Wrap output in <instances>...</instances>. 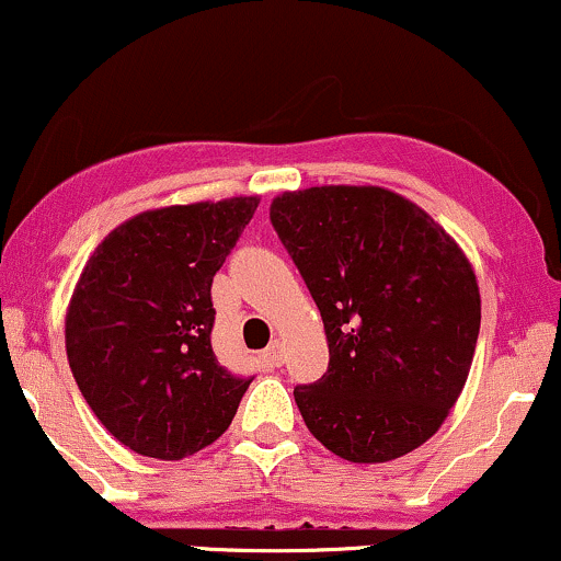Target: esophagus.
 <instances>
[{"label":"esophagus","instance_id":"esophagus-1","mask_svg":"<svg viewBox=\"0 0 561 561\" xmlns=\"http://www.w3.org/2000/svg\"><path fill=\"white\" fill-rule=\"evenodd\" d=\"M265 364H270V366H280L283 364V343L280 341H273L267 345V351H265Z\"/></svg>","mask_w":561,"mask_h":561}]
</instances>
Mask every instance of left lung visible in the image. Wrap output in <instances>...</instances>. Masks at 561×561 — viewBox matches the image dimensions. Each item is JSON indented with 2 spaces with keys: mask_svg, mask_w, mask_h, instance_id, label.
<instances>
[{
  "mask_svg": "<svg viewBox=\"0 0 561 561\" xmlns=\"http://www.w3.org/2000/svg\"><path fill=\"white\" fill-rule=\"evenodd\" d=\"M328 335V371L294 387L304 424L351 462L411 453L471 371L481 296L471 262L419 205L379 186H312L270 205Z\"/></svg>",
  "mask_w": 561,
  "mask_h": 561,
  "instance_id": "8db88e82",
  "label": "left lung"
}]
</instances>
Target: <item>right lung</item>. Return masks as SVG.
Instances as JSON below:
<instances>
[{"label":"right lung","instance_id":"add662e5","mask_svg":"<svg viewBox=\"0 0 561 561\" xmlns=\"http://www.w3.org/2000/svg\"><path fill=\"white\" fill-rule=\"evenodd\" d=\"M257 197L148 210L95 247L67 309L82 398L122 445L182 460L226 432L252 377L213 354V275Z\"/></svg>","mask_w":561,"mask_h":561}]
</instances>
